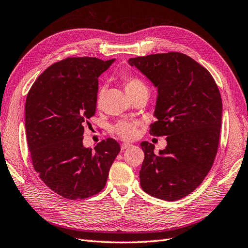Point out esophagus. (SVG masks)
I'll return each mask as SVG.
<instances>
[{
	"mask_svg": "<svg viewBox=\"0 0 248 248\" xmlns=\"http://www.w3.org/2000/svg\"><path fill=\"white\" fill-rule=\"evenodd\" d=\"M131 146H132L131 144H127V142H124V144H122V145H121V149H122V150H126V149L130 148Z\"/></svg>",
	"mask_w": 248,
	"mask_h": 248,
	"instance_id": "obj_1",
	"label": "esophagus"
}]
</instances>
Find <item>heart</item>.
Listing matches in <instances>:
<instances>
[{
    "instance_id": "1",
    "label": "heart",
    "mask_w": 248,
    "mask_h": 248,
    "mask_svg": "<svg viewBox=\"0 0 248 248\" xmlns=\"http://www.w3.org/2000/svg\"><path fill=\"white\" fill-rule=\"evenodd\" d=\"M121 79H122L126 93L130 97H132L138 91H140V90L147 88L146 85L140 78L132 76H128V74H125V76L122 77ZM102 96H103V88H100L98 94H97V100H96V103L98 107L101 104ZM138 127H139V124L137 122H131V121H126V120H123V121L118 122L114 126V132L119 138L126 140H130L137 137Z\"/></svg>"
}]
</instances>
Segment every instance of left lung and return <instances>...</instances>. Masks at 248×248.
<instances>
[{"mask_svg":"<svg viewBox=\"0 0 248 248\" xmlns=\"http://www.w3.org/2000/svg\"><path fill=\"white\" fill-rule=\"evenodd\" d=\"M157 88L153 137L168 145L154 153L142 141L140 170L142 190L157 199L176 201L188 196L211 170L218 150L222 101L210 72L182 52L170 51L128 60Z\"/></svg>","mask_w":248,"mask_h":248,"instance_id":"8db88e82","label":"left lung"}]
</instances>
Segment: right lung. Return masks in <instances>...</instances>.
Wrapping results in <instances>:
<instances>
[{
	"label": "right lung",
	"mask_w": 248,
	"mask_h": 248,
	"mask_svg": "<svg viewBox=\"0 0 248 248\" xmlns=\"http://www.w3.org/2000/svg\"><path fill=\"white\" fill-rule=\"evenodd\" d=\"M114 61L66 58L44 70L28 93L26 131L34 170L65 199L100 192L121 150L114 139L94 150L82 145L85 126L96 111L98 78Z\"/></svg>",
	"instance_id": "right-lung-1"
}]
</instances>
